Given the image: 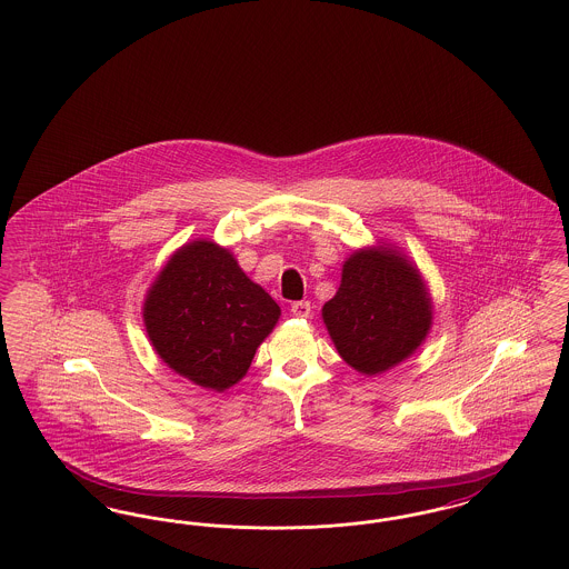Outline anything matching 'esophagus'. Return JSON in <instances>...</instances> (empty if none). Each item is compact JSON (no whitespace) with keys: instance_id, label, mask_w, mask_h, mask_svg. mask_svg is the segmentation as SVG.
I'll return each instance as SVG.
<instances>
[{"instance_id":"34e87169","label":"esophagus","mask_w":569,"mask_h":569,"mask_svg":"<svg viewBox=\"0 0 569 569\" xmlns=\"http://www.w3.org/2000/svg\"><path fill=\"white\" fill-rule=\"evenodd\" d=\"M292 316H297V318H309L311 316V302L309 300H298V302H292Z\"/></svg>"}]
</instances>
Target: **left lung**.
Here are the masks:
<instances>
[{"label":"left lung","instance_id":"8db88e82","mask_svg":"<svg viewBox=\"0 0 569 569\" xmlns=\"http://www.w3.org/2000/svg\"><path fill=\"white\" fill-rule=\"evenodd\" d=\"M322 318L339 356L356 371L378 376L420 348L433 325V305L418 269L379 244L346 260Z\"/></svg>","mask_w":569,"mask_h":569}]
</instances>
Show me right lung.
<instances>
[{
  "instance_id": "right-lung-1",
  "label": "right lung",
  "mask_w": 569,
  "mask_h": 569,
  "mask_svg": "<svg viewBox=\"0 0 569 569\" xmlns=\"http://www.w3.org/2000/svg\"><path fill=\"white\" fill-rule=\"evenodd\" d=\"M279 316V305L213 241L183 244L142 307L149 341L163 362L216 392L243 378Z\"/></svg>"
}]
</instances>
